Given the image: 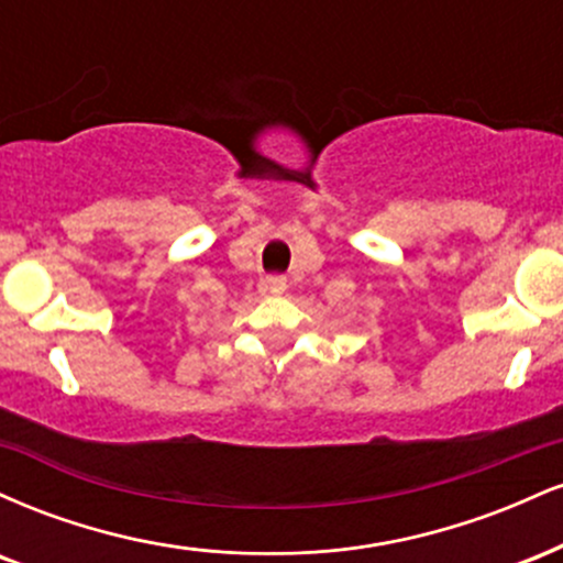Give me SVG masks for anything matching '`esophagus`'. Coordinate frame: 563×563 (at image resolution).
<instances>
[{
	"label": "esophagus",
	"mask_w": 563,
	"mask_h": 563,
	"mask_svg": "<svg viewBox=\"0 0 563 563\" xmlns=\"http://www.w3.org/2000/svg\"><path fill=\"white\" fill-rule=\"evenodd\" d=\"M264 286H267L269 294L280 296L283 290H286V277H280V275H273V277H267V280H264Z\"/></svg>",
	"instance_id": "obj_1"
}]
</instances>
